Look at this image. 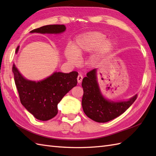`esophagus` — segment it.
Wrapping results in <instances>:
<instances>
[{"mask_svg": "<svg viewBox=\"0 0 156 156\" xmlns=\"http://www.w3.org/2000/svg\"><path fill=\"white\" fill-rule=\"evenodd\" d=\"M82 79H83V76H82V74H79L78 76V78H77V80H78V83H80L82 80Z\"/></svg>", "mask_w": 156, "mask_h": 156, "instance_id": "1", "label": "esophagus"}]
</instances>
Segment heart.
Masks as SVG:
<instances>
[{"instance_id": "1", "label": "heart", "mask_w": 156, "mask_h": 156, "mask_svg": "<svg viewBox=\"0 0 156 156\" xmlns=\"http://www.w3.org/2000/svg\"><path fill=\"white\" fill-rule=\"evenodd\" d=\"M105 38V35L100 32H92L82 35L76 39L73 44L72 48L68 47L66 49V58L71 64H77L83 55L96 50L100 47L97 54L90 59V64H94L112 48V42L110 40H106L104 42Z\"/></svg>"}]
</instances>
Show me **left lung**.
I'll return each mask as SVG.
<instances>
[{"label": "left lung", "instance_id": "obj_1", "mask_svg": "<svg viewBox=\"0 0 156 156\" xmlns=\"http://www.w3.org/2000/svg\"><path fill=\"white\" fill-rule=\"evenodd\" d=\"M82 80L84 94L82 99V108L86 115L96 122H106L117 118L130 107L137 99V95L128 101L112 102L102 95L97 80V69L87 74Z\"/></svg>", "mask_w": 156, "mask_h": 156}]
</instances>
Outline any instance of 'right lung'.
I'll return each mask as SVG.
<instances>
[{"label": "right lung", "instance_id": "obj_1", "mask_svg": "<svg viewBox=\"0 0 156 156\" xmlns=\"http://www.w3.org/2000/svg\"><path fill=\"white\" fill-rule=\"evenodd\" d=\"M66 30L64 25H49L31 31L40 34H59ZM19 47L16 49L17 53ZM12 72L20 101L25 108L40 121H48L58 114V104L62 98L77 85L78 73L55 72L40 82L26 80L15 64Z\"/></svg>", "mask_w": 156, "mask_h": 156}]
</instances>
